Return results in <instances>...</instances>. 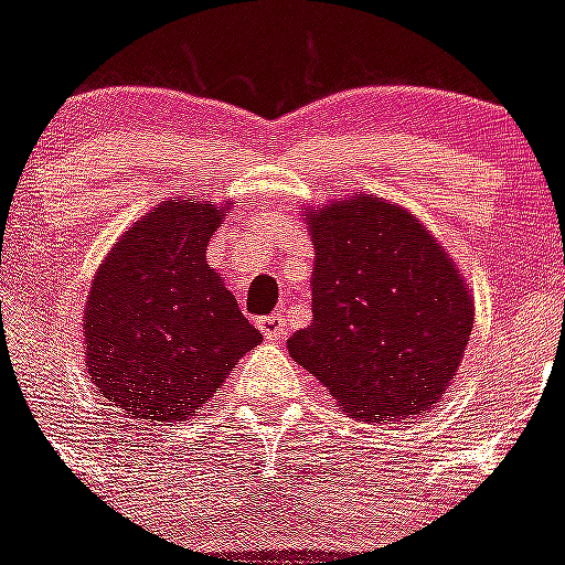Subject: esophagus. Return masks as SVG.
I'll return each mask as SVG.
<instances>
[{
    "instance_id": "obj_1",
    "label": "esophagus",
    "mask_w": 565,
    "mask_h": 565,
    "mask_svg": "<svg viewBox=\"0 0 565 565\" xmlns=\"http://www.w3.org/2000/svg\"><path fill=\"white\" fill-rule=\"evenodd\" d=\"M257 328H259V333L268 339V342H277V339L286 333V319L279 317V313H271V317L259 319Z\"/></svg>"
}]
</instances>
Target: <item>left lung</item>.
Wrapping results in <instances>:
<instances>
[{
	"label": "left lung",
	"mask_w": 565,
	"mask_h": 565,
	"mask_svg": "<svg viewBox=\"0 0 565 565\" xmlns=\"http://www.w3.org/2000/svg\"><path fill=\"white\" fill-rule=\"evenodd\" d=\"M311 326L288 353L362 422L422 416L447 393L476 302L461 268L404 206L351 194L306 209Z\"/></svg>",
	"instance_id": "1"
}]
</instances>
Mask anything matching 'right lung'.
<instances>
[{
    "instance_id": "add662e5",
    "label": "right lung",
    "mask_w": 565,
    "mask_h": 565,
    "mask_svg": "<svg viewBox=\"0 0 565 565\" xmlns=\"http://www.w3.org/2000/svg\"><path fill=\"white\" fill-rule=\"evenodd\" d=\"M228 203L163 201L118 237L84 308V362L104 404L161 427L189 422L263 333L206 259Z\"/></svg>"
}]
</instances>
